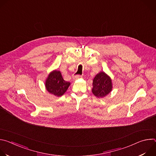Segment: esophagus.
<instances>
[{
    "label": "esophagus",
    "instance_id": "34e87169",
    "mask_svg": "<svg viewBox=\"0 0 156 156\" xmlns=\"http://www.w3.org/2000/svg\"><path fill=\"white\" fill-rule=\"evenodd\" d=\"M80 77H81V76H80V75H75V76H73V80H76L80 78Z\"/></svg>",
    "mask_w": 156,
    "mask_h": 156
}]
</instances>
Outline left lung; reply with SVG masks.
<instances>
[{
	"instance_id": "1",
	"label": "left lung",
	"mask_w": 156,
	"mask_h": 156,
	"mask_svg": "<svg viewBox=\"0 0 156 156\" xmlns=\"http://www.w3.org/2000/svg\"><path fill=\"white\" fill-rule=\"evenodd\" d=\"M111 78L104 72L98 73L93 81L92 93L98 98H103L112 90Z\"/></svg>"
}]
</instances>
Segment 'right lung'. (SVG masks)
<instances>
[{
  "label": "right lung",
  "mask_w": 156,
  "mask_h": 156,
  "mask_svg": "<svg viewBox=\"0 0 156 156\" xmlns=\"http://www.w3.org/2000/svg\"><path fill=\"white\" fill-rule=\"evenodd\" d=\"M70 83L65 81L60 71L54 70L47 77L45 81L46 90L51 94L57 97L62 96L68 90Z\"/></svg>",
  "instance_id": "add662e5"
}]
</instances>
